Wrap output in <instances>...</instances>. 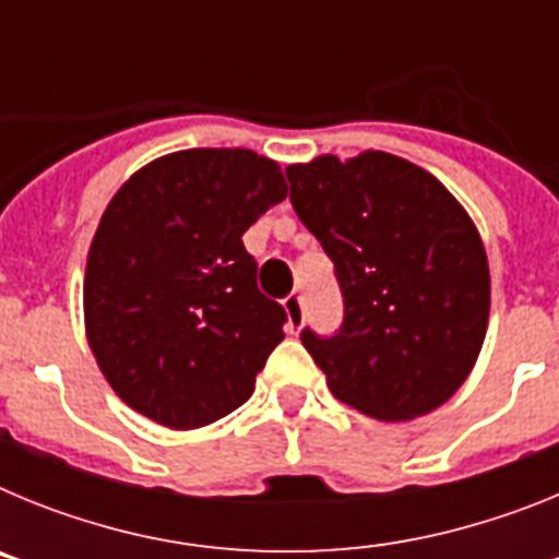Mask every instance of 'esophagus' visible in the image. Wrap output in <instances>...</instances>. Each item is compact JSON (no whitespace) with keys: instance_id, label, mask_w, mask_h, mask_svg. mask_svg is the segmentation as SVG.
<instances>
[{"instance_id":"1","label":"esophagus","mask_w":559,"mask_h":559,"mask_svg":"<svg viewBox=\"0 0 559 559\" xmlns=\"http://www.w3.org/2000/svg\"><path fill=\"white\" fill-rule=\"evenodd\" d=\"M283 308L288 313V330L290 333H299L305 324V302L299 294H288L283 299Z\"/></svg>"}]
</instances>
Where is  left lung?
<instances>
[{
  "label": "left lung",
  "mask_w": 559,
  "mask_h": 559,
  "mask_svg": "<svg viewBox=\"0 0 559 559\" xmlns=\"http://www.w3.org/2000/svg\"><path fill=\"white\" fill-rule=\"evenodd\" d=\"M285 176L344 299L335 333H299L335 397L378 419L442 406L471 374L490 316V269L467 212L392 153L319 156Z\"/></svg>",
  "instance_id": "left-lung-1"
}]
</instances>
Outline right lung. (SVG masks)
Returning <instances> with one entry per match:
<instances>
[{
    "instance_id": "1",
    "label": "right lung",
    "mask_w": 559,
    "mask_h": 559,
    "mask_svg": "<svg viewBox=\"0 0 559 559\" xmlns=\"http://www.w3.org/2000/svg\"><path fill=\"white\" fill-rule=\"evenodd\" d=\"M285 195L280 165L243 147L170 153L114 195L83 308L92 353L133 412L187 431L251 397L288 316L257 288L243 231Z\"/></svg>"
}]
</instances>
